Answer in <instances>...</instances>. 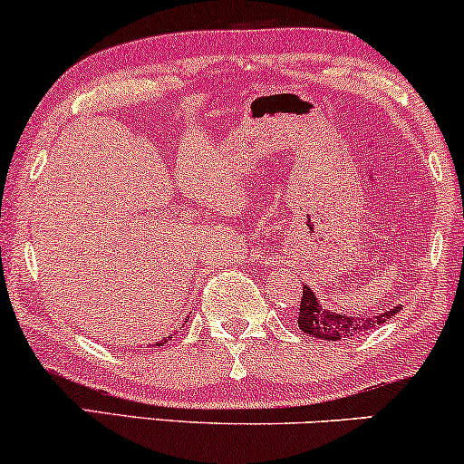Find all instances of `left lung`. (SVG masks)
Masks as SVG:
<instances>
[{
    "label": "left lung",
    "mask_w": 464,
    "mask_h": 464,
    "mask_svg": "<svg viewBox=\"0 0 464 464\" xmlns=\"http://www.w3.org/2000/svg\"><path fill=\"white\" fill-rule=\"evenodd\" d=\"M401 306L385 310L372 319H360V316H344L338 313H330L324 306H319L314 293L308 289L306 285L302 286V302H300V316H297V325L304 334L313 336L316 340H340V338H351L357 334L372 330L374 325L385 324L392 319Z\"/></svg>",
    "instance_id": "obj_1"
}]
</instances>
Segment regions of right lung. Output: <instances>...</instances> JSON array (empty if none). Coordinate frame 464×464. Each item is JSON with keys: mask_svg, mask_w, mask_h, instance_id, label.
I'll list each match as a JSON object with an SVG mask.
<instances>
[{"mask_svg": "<svg viewBox=\"0 0 464 464\" xmlns=\"http://www.w3.org/2000/svg\"><path fill=\"white\" fill-rule=\"evenodd\" d=\"M167 340H171V336H169V338H162V340H158L156 347H162V344H167Z\"/></svg>", "mask_w": 464, "mask_h": 464, "instance_id": "right-lung-1", "label": "right lung"}]
</instances>
